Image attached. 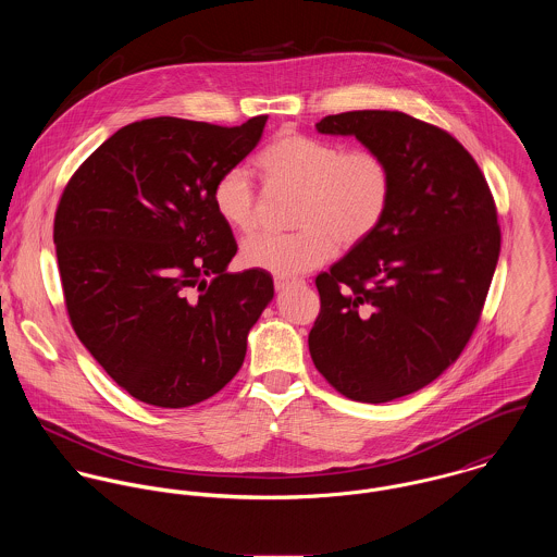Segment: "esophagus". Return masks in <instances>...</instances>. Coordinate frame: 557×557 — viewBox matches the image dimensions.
Masks as SVG:
<instances>
[{
  "label": "esophagus",
  "instance_id": "34e87169",
  "mask_svg": "<svg viewBox=\"0 0 557 557\" xmlns=\"http://www.w3.org/2000/svg\"><path fill=\"white\" fill-rule=\"evenodd\" d=\"M294 283H296V281H294V278H287V276H276V278H274V287H276V289H287V287L294 285Z\"/></svg>",
  "mask_w": 557,
  "mask_h": 557
}]
</instances>
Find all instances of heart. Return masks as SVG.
Returning <instances> with one entry per match:
<instances>
[{"label": "heart", "mask_w": 557, "mask_h": 557, "mask_svg": "<svg viewBox=\"0 0 557 557\" xmlns=\"http://www.w3.org/2000/svg\"><path fill=\"white\" fill-rule=\"evenodd\" d=\"M272 184L298 188L289 234H261L242 248L248 268L278 276L305 274L325 263L341 246L369 238L393 199V166L373 148L283 133L257 157ZM212 203L225 225L248 234L257 225V190L246 169H225L212 188Z\"/></svg>", "instance_id": "obj_1"}]
</instances>
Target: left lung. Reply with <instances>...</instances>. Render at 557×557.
<instances>
[{"mask_svg": "<svg viewBox=\"0 0 557 557\" xmlns=\"http://www.w3.org/2000/svg\"><path fill=\"white\" fill-rule=\"evenodd\" d=\"M354 135L393 166L382 225L321 272L311 358L343 397L386 403L437 380L476 330L502 232L488 184L446 131L400 111H347L318 124Z\"/></svg>", "mask_w": 557, "mask_h": 557, "instance_id": "obj_1", "label": "left lung"}]
</instances>
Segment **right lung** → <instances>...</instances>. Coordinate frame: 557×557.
Segmentation results:
<instances>
[{"instance_id":"right-lung-1","label":"right lung","mask_w":557,"mask_h":557,"mask_svg":"<svg viewBox=\"0 0 557 557\" xmlns=\"http://www.w3.org/2000/svg\"><path fill=\"white\" fill-rule=\"evenodd\" d=\"M242 126L133 122L69 180L53 242L71 323L131 397L188 407L238 373L246 334L274 296L265 270L227 272L238 250L212 188L259 144Z\"/></svg>"}]
</instances>
